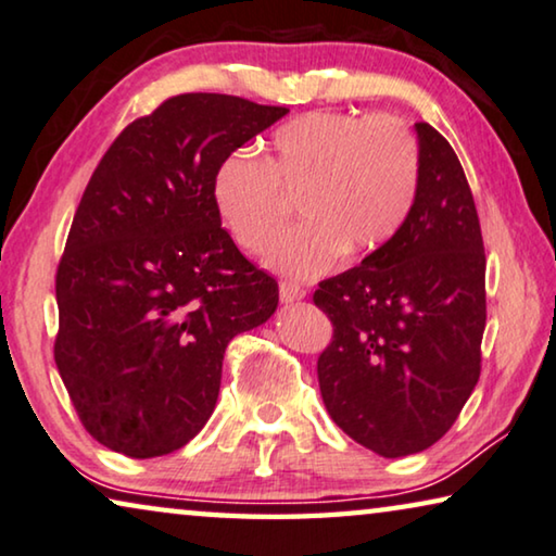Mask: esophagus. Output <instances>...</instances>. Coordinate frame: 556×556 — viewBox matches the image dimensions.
<instances>
[{
  "instance_id": "obj_1",
  "label": "esophagus",
  "mask_w": 556,
  "mask_h": 556,
  "mask_svg": "<svg viewBox=\"0 0 556 556\" xmlns=\"http://www.w3.org/2000/svg\"><path fill=\"white\" fill-rule=\"evenodd\" d=\"M280 301L283 303H295V301H301V298H305V291L298 283H288V280H283V283H280Z\"/></svg>"
}]
</instances>
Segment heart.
<instances>
[{"instance_id": "b5f03b06", "label": "heart", "mask_w": 556, "mask_h": 556, "mask_svg": "<svg viewBox=\"0 0 556 556\" xmlns=\"http://www.w3.org/2000/svg\"><path fill=\"white\" fill-rule=\"evenodd\" d=\"M421 178L412 130L391 115L305 112L280 125L268 157L236 150L213 178L225 228L248 253H263L293 213L305 220L268 253V268L288 278H316L343 251H381L404 230Z\"/></svg>"}]
</instances>
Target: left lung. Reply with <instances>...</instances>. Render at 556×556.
Masks as SVG:
<instances>
[{
  "label": "left lung",
  "instance_id": "8db88e82",
  "mask_svg": "<svg viewBox=\"0 0 556 556\" xmlns=\"http://www.w3.org/2000/svg\"><path fill=\"white\" fill-rule=\"evenodd\" d=\"M421 178L404 230L356 268L328 278L313 303L333 338L318 386L333 421L386 458L444 437L481 371L486 255L452 144L416 123Z\"/></svg>",
  "mask_w": 556,
  "mask_h": 556
}]
</instances>
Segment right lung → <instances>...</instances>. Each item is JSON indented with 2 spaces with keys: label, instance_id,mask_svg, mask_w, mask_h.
Segmentation results:
<instances>
[{
  "label": "right lung",
  "instance_id": "obj_1",
  "mask_svg": "<svg viewBox=\"0 0 556 556\" xmlns=\"http://www.w3.org/2000/svg\"><path fill=\"white\" fill-rule=\"evenodd\" d=\"M283 115L178 94L127 125L87 182L54 286V361L79 421L112 452L188 444L218 401L228 343L276 313L278 283L220 228L213 178Z\"/></svg>",
  "mask_w": 556,
  "mask_h": 556
}]
</instances>
